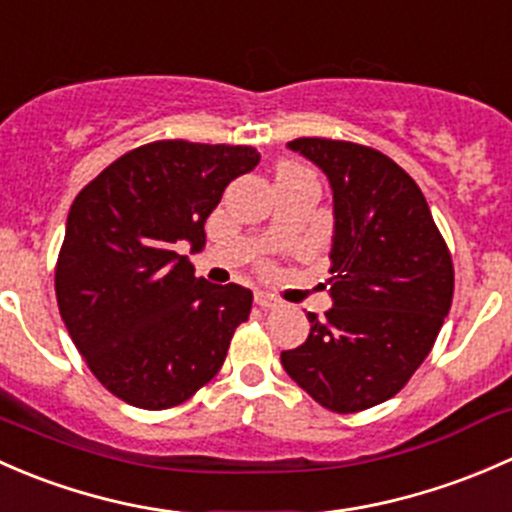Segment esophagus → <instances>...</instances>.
Instances as JSON below:
<instances>
[{
  "label": "esophagus",
  "instance_id": "34e87169",
  "mask_svg": "<svg viewBox=\"0 0 512 512\" xmlns=\"http://www.w3.org/2000/svg\"><path fill=\"white\" fill-rule=\"evenodd\" d=\"M254 300H256L258 308H263V310H273V308H278V300L273 298V295H268V293H263V291H256Z\"/></svg>",
  "mask_w": 512,
  "mask_h": 512
}]
</instances>
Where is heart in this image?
<instances>
[{
    "mask_svg": "<svg viewBox=\"0 0 512 512\" xmlns=\"http://www.w3.org/2000/svg\"><path fill=\"white\" fill-rule=\"evenodd\" d=\"M298 170H303V167L293 165V162H283V165H278L276 177H281V175H291V172H298Z\"/></svg>",
    "mask_w": 512,
    "mask_h": 512,
    "instance_id": "obj_1",
    "label": "heart"
}]
</instances>
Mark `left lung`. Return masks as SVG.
Instances as JSON below:
<instances>
[{"label":"left lung","mask_w":512,"mask_h":512,"mask_svg":"<svg viewBox=\"0 0 512 512\" xmlns=\"http://www.w3.org/2000/svg\"><path fill=\"white\" fill-rule=\"evenodd\" d=\"M333 189V308L281 352L320 407L362 412L392 399L434 347L453 298V263L424 194L394 160L357 142L298 138Z\"/></svg>","instance_id":"obj_1"}]
</instances>
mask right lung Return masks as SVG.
<instances>
[{
  "mask_svg": "<svg viewBox=\"0 0 512 512\" xmlns=\"http://www.w3.org/2000/svg\"><path fill=\"white\" fill-rule=\"evenodd\" d=\"M258 160L249 145L157 140L125 152L73 199L56 300L86 365L123 402L177 407L224 365L254 295L197 278L177 249H202L224 189Z\"/></svg>",
  "mask_w": 512,
  "mask_h": 512,
  "instance_id": "obj_1",
  "label": "right lung"
}]
</instances>
